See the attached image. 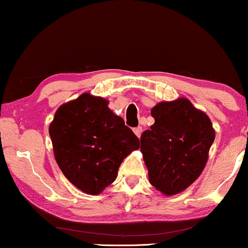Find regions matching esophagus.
Here are the masks:
<instances>
[{
    "instance_id": "34e87169",
    "label": "esophagus",
    "mask_w": 248,
    "mask_h": 248,
    "mask_svg": "<svg viewBox=\"0 0 248 248\" xmlns=\"http://www.w3.org/2000/svg\"><path fill=\"white\" fill-rule=\"evenodd\" d=\"M133 132H134V134H135L136 136H138L139 139H140V138H141V134H142V127H136V128H134Z\"/></svg>"
}]
</instances>
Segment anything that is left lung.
Here are the masks:
<instances>
[{"label": "left lung", "instance_id": "left-lung-1", "mask_svg": "<svg viewBox=\"0 0 248 248\" xmlns=\"http://www.w3.org/2000/svg\"><path fill=\"white\" fill-rule=\"evenodd\" d=\"M154 124L141 135L149 182L164 196L184 191L203 172L216 138L212 122L186 98L152 108Z\"/></svg>", "mask_w": 248, "mask_h": 248}]
</instances>
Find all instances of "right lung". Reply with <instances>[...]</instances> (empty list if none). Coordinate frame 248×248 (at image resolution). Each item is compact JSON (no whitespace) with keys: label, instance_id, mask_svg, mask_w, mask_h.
<instances>
[{"label":"right lung","instance_id":"obj_1","mask_svg":"<svg viewBox=\"0 0 248 248\" xmlns=\"http://www.w3.org/2000/svg\"><path fill=\"white\" fill-rule=\"evenodd\" d=\"M49 134L62 172L88 195H99L112 184L122 161L140 147L124 119L109 109L108 100L91 93L62 104Z\"/></svg>","mask_w":248,"mask_h":248}]
</instances>
